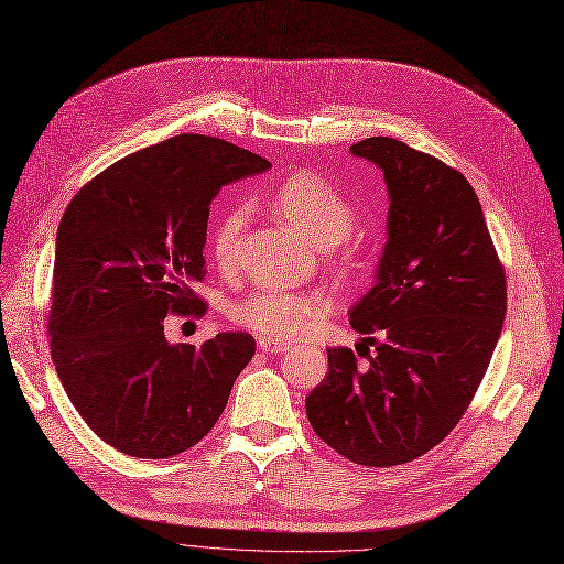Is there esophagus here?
<instances>
[{
    "mask_svg": "<svg viewBox=\"0 0 564 564\" xmlns=\"http://www.w3.org/2000/svg\"><path fill=\"white\" fill-rule=\"evenodd\" d=\"M256 344H259V350H263V352H275V355H280V352H286L289 346L286 340H282V338H272V336H261L259 340H256Z\"/></svg>",
    "mask_w": 564,
    "mask_h": 564,
    "instance_id": "esophagus-1",
    "label": "esophagus"
}]
</instances>
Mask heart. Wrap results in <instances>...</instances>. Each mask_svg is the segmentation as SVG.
Here are the masks:
<instances>
[{
  "label": "heart",
  "mask_w": 564,
  "mask_h": 564,
  "mask_svg": "<svg viewBox=\"0 0 564 564\" xmlns=\"http://www.w3.org/2000/svg\"><path fill=\"white\" fill-rule=\"evenodd\" d=\"M270 204L289 226L322 249L346 240L357 224L355 202L332 181L308 169H299L278 181L270 191ZM242 230L245 212L240 207L218 216L212 228V259L224 272L235 268ZM332 263L340 270H352L357 265V249L346 247L334 256ZM329 311L332 296L322 289L263 286L235 301L230 305V319L261 336L296 338L311 334Z\"/></svg>",
  "instance_id": "b5f03b06"
}]
</instances>
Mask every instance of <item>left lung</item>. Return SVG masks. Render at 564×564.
<instances>
[{
	"label": "left lung",
	"mask_w": 564,
	"mask_h": 564,
	"mask_svg": "<svg viewBox=\"0 0 564 564\" xmlns=\"http://www.w3.org/2000/svg\"><path fill=\"white\" fill-rule=\"evenodd\" d=\"M350 152L381 169L390 195L377 284L350 308L377 355L360 367L350 348H329L305 414L340 456L388 468L431 452L464 416L499 344L506 270L464 174L386 135Z\"/></svg>",
	"instance_id": "left-lung-1"
}]
</instances>
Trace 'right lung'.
<instances>
[{
  "label": "right lung",
  "mask_w": 564,
  "mask_h": 564,
  "mask_svg": "<svg viewBox=\"0 0 564 564\" xmlns=\"http://www.w3.org/2000/svg\"><path fill=\"white\" fill-rule=\"evenodd\" d=\"M270 166L240 145L181 133L122 158L67 204L56 235L48 346L79 416L135 458L176 456L224 414L256 340L199 348L164 338L166 315H202L209 204Z\"/></svg>",
  "instance_id": "add662e5"
}]
</instances>
